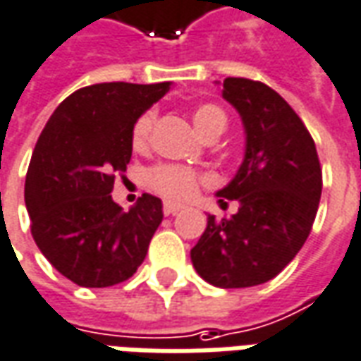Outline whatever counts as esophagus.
Listing matches in <instances>:
<instances>
[{"mask_svg":"<svg viewBox=\"0 0 361 361\" xmlns=\"http://www.w3.org/2000/svg\"><path fill=\"white\" fill-rule=\"evenodd\" d=\"M180 209H183V206H180V204H175V202H165V204H163V214H165V216H173V214L180 212Z\"/></svg>","mask_w":361,"mask_h":361,"instance_id":"34e87169","label":"esophagus"}]
</instances>
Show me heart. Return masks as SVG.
<instances>
[{"label": "heart", "instance_id": "heart-1", "mask_svg": "<svg viewBox=\"0 0 361 361\" xmlns=\"http://www.w3.org/2000/svg\"><path fill=\"white\" fill-rule=\"evenodd\" d=\"M153 122H155V114L152 111L144 112L135 120L134 128H132V147L135 152L145 149V145L149 142ZM192 122L196 130L206 137L217 130L224 132L227 120L224 111L217 109L216 104H200L192 111ZM202 180L204 178L200 173H196L190 167H183V165H159L147 173V185L169 200H188L190 196L196 194Z\"/></svg>", "mask_w": 361, "mask_h": 361}]
</instances>
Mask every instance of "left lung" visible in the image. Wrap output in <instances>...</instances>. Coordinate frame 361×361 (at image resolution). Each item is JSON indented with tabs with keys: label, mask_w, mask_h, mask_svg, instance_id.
Here are the masks:
<instances>
[{
	"label": "left lung",
	"mask_w": 361,
	"mask_h": 361,
	"mask_svg": "<svg viewBox=\"0 0 361 361\" xmlns=\"http://www.w3.org/2000/svg\"><path fill=\"white\" fill-rule=\"evenodd\" d=\"M221 97L241 116L245 157L216 196L219 206L237 200L239 209L224 219L208 214L190 258L216 288H250L280 274L307 241L323 173L307 128L274 89L227 78Z\"/></svg>",
	"instance_id": "8db88e82"
}]
</instances>
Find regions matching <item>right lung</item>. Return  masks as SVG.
I'll return each mask as SVG.
<instances>
[{"label": "right lung", "instance_id": "add662e5", "mask_svg": "<svg viewBox=\"0 0 361 361\" xmlns=\"http://www.w3.org/2000/svg\"><path fill=\"white\" fill-rule=\"evenodd\" d=\"M171 81L97 83L58 104L38 137L25 204L32 239L58 272L83 288H109L134 276L163 204L144 194L124 212L112 200L114 175L132 159V128Z\"/></svg>", "mask_w": 361, "mask_h": 361}]
</instances>
